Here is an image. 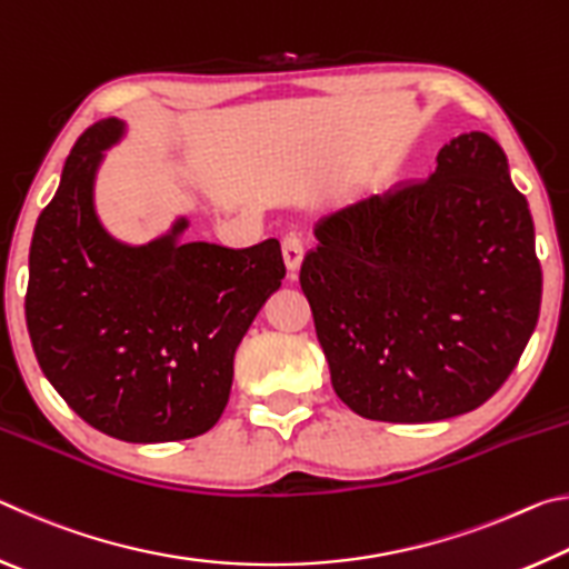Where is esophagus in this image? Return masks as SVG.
<instances>
[{
    "mask_svg": "<svg viewBox=\"0 0 569 569\" xmlns=\"http://www.w3.org/2000/svg\"><path fill=\"white\" fill-rule=\"evenodd\" d=\"M281 248H283V263L288 268V276L296 278L298 268H301V261H303V243H301V238L286 236L281 240Z\"/></svg>",
    "mask_w": 569,
    "mask_h": 569,
    "instance_id": "1",
    "label": "esophagus"
}]
</instances>
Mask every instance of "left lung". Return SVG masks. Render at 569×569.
Instances as JSON below:
<instances>
[{
  "label": "left lung",
  "mask_w": 569,
  "mask_h": 569,
  "mask_svg": "<svg viewBox=\"0 0 569 569\" xmlns=\"http://www.w3.org/2000/svg\"><path fill=\"white\" fill-rule=\"evenodd\" d=\"M301 266L336 397L363 419L459 417L502 387L542 298L505 150L465 130L431 176L326 216Z\"/></svg>",
  "instance_id": "obj_1"
}]
</instances>
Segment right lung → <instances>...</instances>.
Returning <instances> with one entry per match:
<instances>
[{"label": "right lung", "mask_w": 569, "mask_h": 569, "mask_svg": "<svg viewBox=\"0 0 569 569\" xmlns=\"http://www.w3.org/2000/svg\"><path fill=\"white\" fill-rule=\"evenodd\" d=\"M118 118L80 134L37 218L24 313L47 381L102 435L158 445L206 435L223 413L233 356L286 276L281 243H182L190 220L130 246L94 210Z\"/></svg>", "instance_id": "add662e5"}]
</instances>
